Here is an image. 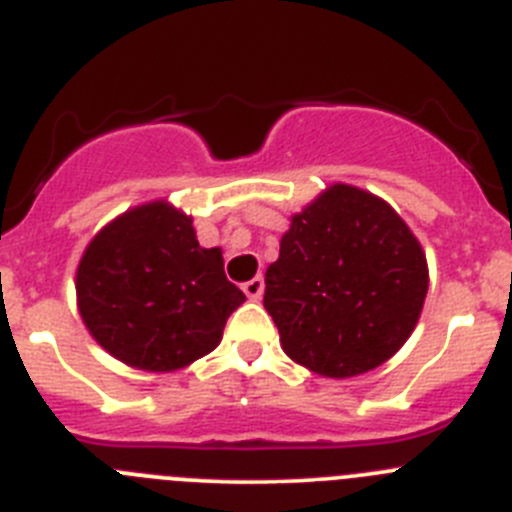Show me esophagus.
I'll list each match as a JSON object with an SVG mask.
<instances>
[{
  "instance_id": "esophagus-1",
  "label": "esophagus",
  "mask_w": 512,
  "mask_h": 512,
  "mask_svg": "<svg viewBox=\"0 0 512 512\" xmlns=\"http://www.w3.org/2000/svg\"><path fill=\"white\" fill-rule=\"evenodd\" d=\"M242 290H245V296L250 298V301H260L262 290H265V280H262L260 275H257V278L247 280V283L242 285Z\"/></svg>"
}]
</instances>
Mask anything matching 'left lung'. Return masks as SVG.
<instances>
[{
  "label": "left lung",
  "mask_w": 512,
  "mask_h": 512,
  "mask_svg": "<svg viewBox=\"0 0 512 512\" xmlns=\"http://www.w3.org/2000/svg\"><path fill=\"white\" fill-rule=\"evenodd\" d=\"M426 290V255L398 211L375 193L334 183L290 216L262 303L293 362L344 380L408 342Z\"/></svg>",
  "instance_id": "8db88e82"
}]
</instances>
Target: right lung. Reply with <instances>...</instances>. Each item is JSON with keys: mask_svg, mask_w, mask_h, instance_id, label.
<instances>
[{"mask_svg": "<svg viewBox=\"0 0 512 512\" xmlns=\"http://www.w3.org/2000/svg\"><path fill=\"white\" fill-rule=\"evenodd\" d=\"M76 301L119 362L176 372L219 347L245 293L224 275L222 250L199 245L191 216L150 201L96 232L76 267Z\"/></svg>", "mask_w": 512, "mask_h": 512, "instance_id": "right-lung-1", "label": "right lung"}]
</instances>
